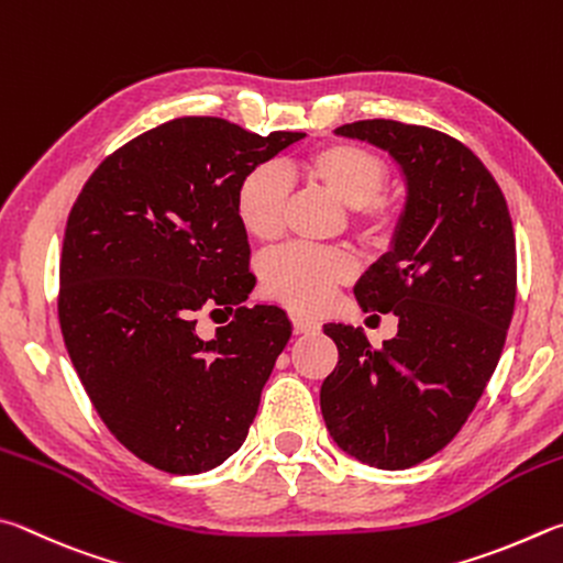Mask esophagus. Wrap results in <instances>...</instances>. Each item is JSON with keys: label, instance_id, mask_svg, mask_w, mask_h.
<instances>
[{"label": "esophagus", "instance_id": "obj_1", "mask_svg": "<svg viewBox=\"0 0 563 563\" xmlns=\"http://www.w3.org/2000/svg\"><path fill=\"white\" fill-rule=\"evenodd\" d=\"M291 323H294V333H317V331L321 329V323H319V321H313V319L294 317V319H291Z\"/></svg>", "mask_w": 563, "mask_h": 563}]
</instances>
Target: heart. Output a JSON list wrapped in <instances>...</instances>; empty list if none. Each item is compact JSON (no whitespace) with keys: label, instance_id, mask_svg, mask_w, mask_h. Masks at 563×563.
Returning a JSON list of instances; mask_svg holds the SVG:
<instances>
[{"label":"heart","instance_id":"heart-1","mask_svg":"<svg viewBox=\"0 0 563 563\" xmlns=\"http://www.w3.org/2000/svg\"><path fill=\"white\" fill-rule=\"evenodd\" d=\"M303 173L353 210V224L366 242L386 244L400 222L398 205L380 195L388 183V165L380 155L356 143H327L303 157ZM289 177L276 163L252 167L236 185V220L256 240L282 232L287 210ZM262 289L297 313H317L333 294L353 279L356 262L343 250H313L289 244L262 260Z\"/></svg>","mask_w":563,"mask_h":563}]
</instances>
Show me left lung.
I'll return each instance as SVG.
<instances>
[{"mask_svg":"<svg viewBox=\"0 0 563 563\" xmlns=\"http://www.w3.org/2000/svg\"><path fill=\"white\" fill-rule=\"evenodd\" d=\"M336 135L386 151L406 177L393 246L356 284L363 311H393L396 339L327 323L339 363L321 386L336 445L378 470H408L465 426L495 373L517 299L507 200L455 137L398 121L346 123Z\"/></svg>","mask_w":563,"mask_h":563,"instance_id":"8db88e82","label":"left lung"}]
</instances>
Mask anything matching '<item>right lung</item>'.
Masks as SVG:
<instances>
[{
	"instance_id": "obj_1",
	"label": "right lung",
	"mask_w": 563,
	"mask_h": 563,
	"mask_svg": "<svg viewBox=\"0 0 563 563\" xmlns=\"http://www.w3.org/2000/svg\"><path fill=\"white\" fill-rule=\"evenodd\" d=\"M303 135L175 118L108 155L71 207L66 351L106 428L147 465L200 475L246 438L291 323L279 307H242L254 274L234 195ZM205 310L233 317L212 340L196 333Z\"/></svg>"
}]
</instances>
